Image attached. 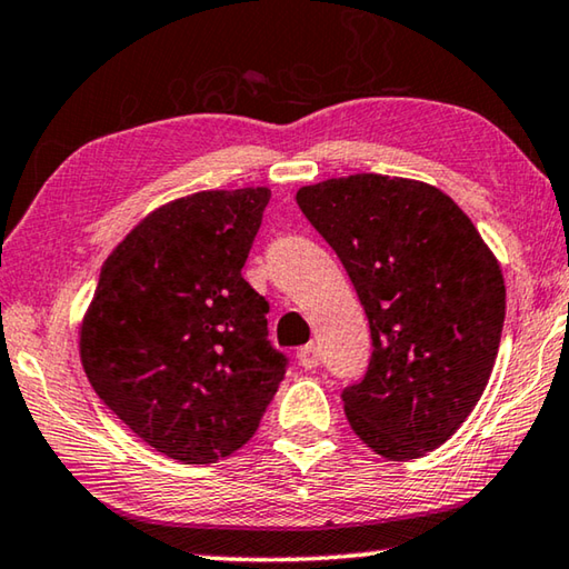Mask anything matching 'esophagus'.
<instances>
[{
  "label": "esophagus",
  "instance_id": "esophagus-1",
  "mask_svg": "<svg viewBox=\"0 0 569 569\" xmlns=\"http://www.w3.org/2000/svg\"><path fill=\"white\" fill-rule=\"evenodd\" d=\"M296 357H299V365L303 369H317L321 365V357H319V349L313 345H306L299 351H296Z\"/></svg>",
  "mask_w": 569,
  "mask_h": 569
}]
</instances>
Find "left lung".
I'll return each mask as SVG.
<instances>
[{
	"instance_id": "left-lung-1",
	"label": "left lung",
	"mask_w": 569,
	"mask_h": 569,
	"mask_svg": "<svg viewBox=\"0 0 569 569\" xmlns=\"http://www.w3.org/2000/svg\"><path fill=\"white\" fill-rule=\"evenodd\" d=\"M296 202L369 319V367L341 392L351 430L390 461L446 443L499 355L507 288L493 252L461 207L415 179H327L301 187Z\"/></svg>"
}]
</instances>
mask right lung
I'll list each match as a JSON object with an SVG mask.
<instances>
[{"label": "right lung", "instance_id": "1", "mask_svg": "<svg viewBox=\"0 0 569 569\" xmlns=\"http://www.w3.org/2000/svg\"><path fill=\"white\" fill-rule=\"evenodd\" d=\"M268 200L246 187L159 207L108 256L80 327L98 398L174 461L236 453L283 382L268 301L242 278Z\"/></svg>", "mask_w": 569, "mask_h": 569}]
</instances>
